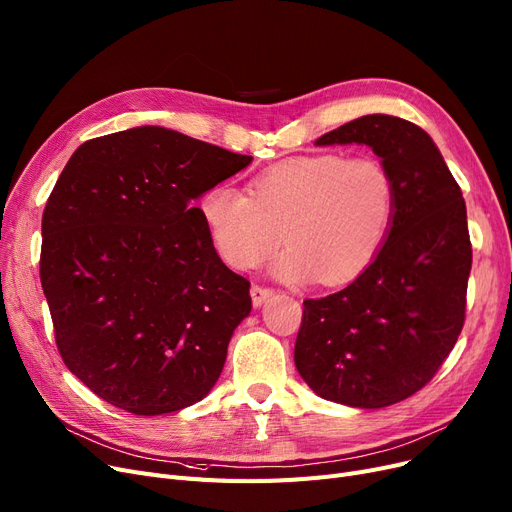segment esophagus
Listing matches in <instances>:
<instances>
[{
	"mask_svg": "<svg viewBox=\"0 0 512 512\" xmlns=\"http://www.w3.org/2000/svg\"><path fill=\"white\" fill-rule=\"evenodd\" d=\"M272 295H274V291L268 286H259V284L251 286V299H253L255 307H261L265 303V299H270Z\"/></svg>",
	"mask_w": 512,
	"mask_h": 512,
	"instance_id": "esophagus-1",
	"label": "esophagus"
}]
</instances>
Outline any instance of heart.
I'll use <instances>...</instances> for the list:
<instances>
[{
	"label": "heart",
	"mask_w": 512,
	"mask_h": 512,
	"mask_svg": "<svg viewBox=\"0 0 512 512\" xmlns=\"http://www.w3.org/2000/svg\"><path fill=\"white\" fill-rule=\"evenodd\" d=\"M393 211L389 169L370 157L337 152L270 165L251 180V196L224 182L198 201L217 253L232 268H255L282 240L288 247L272 272L284 282L316 278L324 286L345 284L366 270Z\"/></svg>",
	"instance_id": "obj_1"
}]
</instances>
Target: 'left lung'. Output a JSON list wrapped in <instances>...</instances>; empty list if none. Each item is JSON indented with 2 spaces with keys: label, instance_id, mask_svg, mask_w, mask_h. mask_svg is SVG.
<instances>
[{
  "label": "left lung",
  "instance_id": "obj_1",
  "mask_svg": "<svg viewBox=\"0 0 512 512\" xmlns=\"http://www.w3.org/2000/svg\"><path fill=\"white\" fill-rule=\"evenodd\" d=\"M316 144L370 146L393 177L395 211L358 278L303 301L295 366L330 402L385 408L425 387L458 341L473 263L466 205L429 133L406 119L366 115Z\"/></svg>",
  "mask_w": 512,
  "mask_h": 512
}]
</instances>
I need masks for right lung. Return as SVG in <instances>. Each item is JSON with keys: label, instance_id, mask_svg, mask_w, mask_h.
Wrapping results in <instances>:
<instances>
[{"label": "right lung", "instance_id": "1", "mask_svg": "<svg viewBox=\"0 0 512 512\" xmlns=\"http://www.w3.org/2000/svg\"><path fill=\"white\" fill-rule=\"evenodd\" d=\"M251 161L142 125L87 140L62 169L39 276L66 368L104 402L157 416L217 383L251 282L219 259L194 201Z\"/></svg>", "mask_w": 512, "mask_h": 512}]
</instances>
